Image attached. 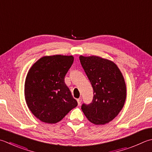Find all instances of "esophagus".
Masks as SVG:
<instances>
[{
	"label": "esophagus",
	"instance_id": "obj_1",
	"mask_svg": "<svg viewBox=\"0 0 152 152\" xmlns=\"http://www.w3.org/2000/svg\"><path fill=\"white\" fill-rule=\"evenodd\" d=\"M77 102H78V105H80V104L82 103V98H79V99H77Z\"/></svg>",
	"mask_w": 152,
	"mask_h": 152
}]
</instances>
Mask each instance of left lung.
Here are the masks:
<instances>
[{"label": "left lung", "mask_w": 152, "mask_h": 152, "mask_svg": "<svg viewBox=\"0 0 152 152\" xmlns=\"http://www.w3.org/2000/svg\"><path fill=\"white\" fill-rule=\"evenodd\" d=\"M80 61L94 90L90 105L83 104L82 110L91 123H109L123 109L126 87L123 74L114 62L98 56H80Z\"/></svg>", "instance_id": "8db88e82"}]
</instances>
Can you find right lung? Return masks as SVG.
<instances>
[{
	"mask_svg": "<svg viewBox=\"0 0 152 152\" xmlns=\"http://www.w3.org/2000/svg\"><path fill=\"white\" fill-rule=\"evenodd\" d=\"M73 61L72 55L44 56L27 74L24 84L26 104L32 114L43 123H58L78 105L64 82Z\"/></svg>",
	"mask_w": 152,
	"mask_h": 152,
	"instance_id": "add662e5",
	"label": "right lung"
}]
</instances>
